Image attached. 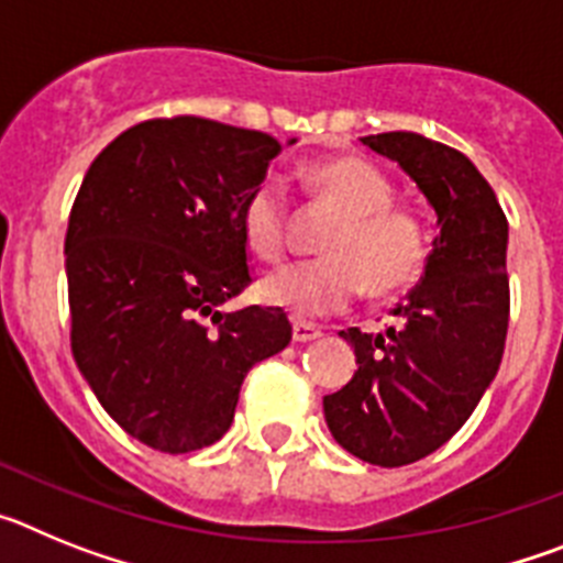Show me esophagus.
I'll return each mask as SVG.
<instances>
[{"label":"esophagus","instance_id":"esophagus-1","mask_svg":"<svg viewBox=\"0 0 563 563\" xmlns=\"http://www.w3.org/2000/svg\"><path fill=\"white\" fill-rule=\"evenodd\" d=\"M316 338H321V330H318V327L305 324V321H296V324H292V341L307 343V341H316Z\"/></svg>","mask_w":563,"mask_h":563}]
</instances>
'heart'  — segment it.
Listing matches in <instances>:
<instances>
[{"mask_svg": "<svg viewBox=\"0 0 563 563\" xmlns=\"http://www.w3.org/2000/svg\"><path fill=\"white\" fill-rule=\"evenodd\" d=\"M307 180L343 217L327 239V258L298 262L262 282V298L292 318L310 321L341 312L369 287L395 296L420 278L429 262V228L395 202L386 174L355 154H341L307 168ZM245 245L265 262L287 251V194L273 177L247 191L239 208Z\"/></svg>", "mask_w": 563, "mask_h": 563, "instance_id": "heart-1", "label": "heart"}]
</instances>
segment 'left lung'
Here are the masks:
<instances>
[{
  "instance_id": "8db88e82",
  "label": "left lung",
  "mask_w": 563,
  "mask_h": 563,
  "mask_svg": "<svg viewBox=\"0 0 563 563\" xmlns=\"http://www.w3.org/2000/svg\"><path fill=\"white\" fill-rule=\"evenodd\" d=\"M361 143L409 174L440 233L420 285L391 310L397 324L386 335L341 332L357 369L324 397V417L352 456L400 467L445 445L499 372L510 318L507 220L494 188L456 148L417 132Z\"/></svg>"
}]
</instances>
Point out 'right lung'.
<instances>
[{
    "label": "right lung",
    "instance_id": "obj_1",
    "mask_svg": "<svg viewBox=\"0 0 563 563\" xmlns=\"http://www.w3.org/2000/svg\"><path fill=\"white\" fill-rule=\"evenodd\" d=\"M278 152L265 132L161 118L118 134L78 188L64 239L73 355L148 449L213 445L251 366L290 343L282 307L220 310L251 285L239 208Z\"/></svg>",
    "mask_w": 563,
    "mask_h": 563
}]
</instances>
